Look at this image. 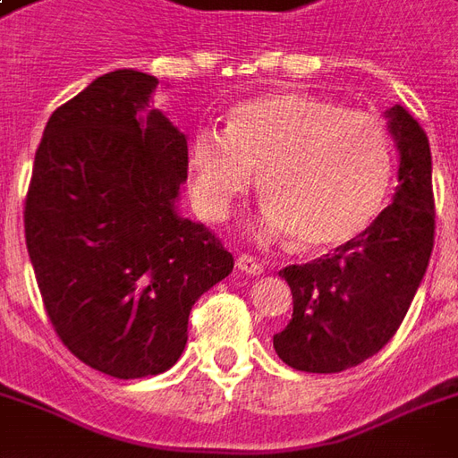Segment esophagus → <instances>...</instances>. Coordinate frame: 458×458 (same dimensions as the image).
Listing matches in <instances>:
<instances>
[{
  "mask_svg": "<svg viewBox=\"0 0 458 458\" xmlns=\"http://www.w3.org/2000/svg\"><path fill=\"white\" fill-rule=\"evenodd\" d=\"M235 267H238L240 272H245V275H252V277H258V275L265 272V265L258 262L252 255H238V259H235Z\"/></svg>",
  "mask_w": 458,
  "mask_h": 458,
  "instance_id": "obj_1",
  "label": "esophagus"
}]
</instances>
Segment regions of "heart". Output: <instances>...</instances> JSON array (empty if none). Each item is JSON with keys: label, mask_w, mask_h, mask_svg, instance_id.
<instances>
[{"label": "heart", "mask_w": 458, "mask_h": 458, "mask_svg": "<svg viewBox=\"0 0 458 458\" xmlns=\"http://www.w3.org/2000/svg\"><path fill=\"white\" fill-rule=\"evenodd\" d=\"M191 196L210 220L228 216L258 174L262 238L299 250L351 242L383 213L394 141L380 117L318 95L275 93L233 107L225 134L200 130L189 147Z\"/></svg>", "instance_id": "b5f03b06"}]
</instances>
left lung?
Here are the masks:
<instances>
[{"label":"left lung","instance_id":"obj_1","mask_svg":"<svg viewBox=\"0 0 458 458\" xmlns=\"http://www.w3.org/2000/svg\"><path fill=\"white\" fill-rule=\"evenodd\" d=\"M387 130L400 151L393 203L358 235L307 265H289L294 314L275 351L304 373H341L383 348L403 324L434 248L432 151L420 122L394 105Z\"/></svg>","mask_w":458,"mask_h":458}]
</instances>
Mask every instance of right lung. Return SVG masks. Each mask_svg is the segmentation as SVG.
Masks as SVG:
<instances>
[{
  "instance_id": "1",
  "label": "right lung",
  "mask_w": 458,
  "mask_h": 458,
  "mask_svg": "<svg viewBox=\"0 0 458 458\" xmlns=\"http://www.w3.org/2000/svg\"><path fill=\"white\" fill-rule=\"evenodd\" d=\"M157 85L122 68L61 105L26 193V248L55 334L120 380L169 370L191 307L233 272L220 240L176 210L189 144L149 107Z\"/></svg>"
}]
</instances>
